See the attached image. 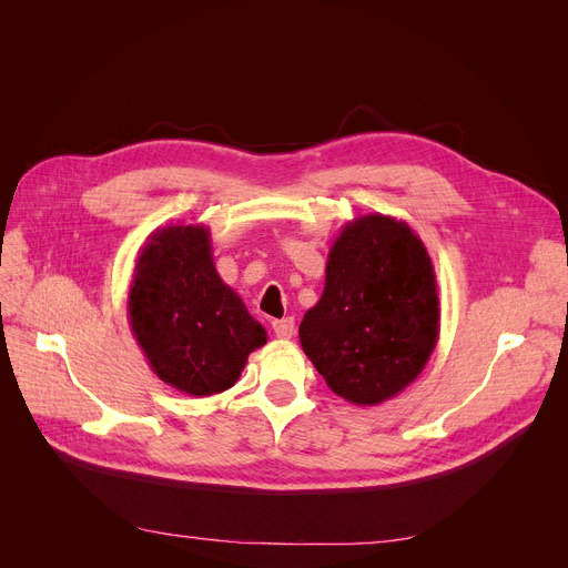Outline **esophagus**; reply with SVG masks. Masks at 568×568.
<instances>
[{
    "label": "esophagus",
    "mask_w": 568,
    "mask_h": 568,
    "mask_svg": "<svg viewBox=\"0 0 568 568\" xmlns=\"http://www.w3.org/2000/svg\"><path fill=\"white\" fill-rule=\"evenodd\" d=\"M272 328L276 333V337L281 339H290L294 335V320L292 317H283V320H274Z\"/></svg>",
    "instance_id": "1"
}]
</instances>
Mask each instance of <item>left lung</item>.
I'll return each instance as SVG.
<instances>
[{
  "mask_svg": "<svg viewBox=\"0 0 568 568\" xmlns=\"http://www.w3.org/2000/svg\"><path fill=\"white\" fill-rule=\"evenodd\" d=\"M440 331L432 257L406 221L365 214L335 237L326 283L298 339L326 386L356 406H376L425 369Z\"/></svg>",
  "mask_w": 568,
  "mask_h": 568,
  "instance_id": "1",
  "label": "left lung"
}]
</instances>
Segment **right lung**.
Wrapping results in <instances>:
<instances>
[{"label": "right lung", "instance_id": "add662e5", "mask_svg": "<svg viewBox=\"0 0 568 568\" xmlns=\"http://www.w3.org/2000/svg\"><path fill=\"white\" fill-rule=\"evenodd\" d=\"M128 320L150 369L194 397L233 388L248 354L267 343V331L221 281L201 223L164 225L148 237L134 264Z\"/></svg>", "mask_w": 568, "mask_h": 568}]
</instances>
